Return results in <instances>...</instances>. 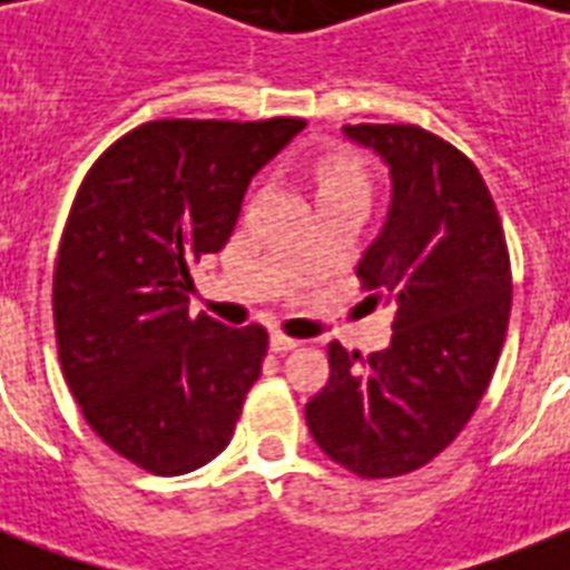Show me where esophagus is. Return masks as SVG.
Instances as JSON below:
<instances>
[{"mask_svg":"<svg viewBox=\"0 0 570 570\" xmlns=\"http://www.w3.org/2000/svg\"><path fill=\"white\" fill-rule=\"evenodd\" d=\"M268 346H272V352H293V348L302 346V340L286 337V334H281V331H275V334L268 337Z\"/></svg>","mask_w":570,"mask_h":570,"instance_id":"34e87169","label":"esophagus"}]
</instances>
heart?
Instances as JSON below:
<instances>
[{
	"label": "heart",
	"mask_w": 570,
	"mask_h": 570,
	"mask_svg": "<svg viewBox=\"0 0 570 570\" xmlns=\"http://www.w3.org/2000/svg\"><path fill=\"white\" fill-rule=\"evenodd\" d=\"M316 186L320 195L340 189H366L364 165L352 154H328L316 163Z\"/></svg>",
	"instance_id": "heart-1"
}]
</instances>
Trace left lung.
I'll return each mask as SVG.
<instances>
[{"label": "left lung", "instance_id": "8db88e82", "mask_svg": "<svg viewBox=\"0 0 570 570\" xmlns=\"http://www.w3.org/2000/svg\"><path fill=\"white\" fill-rule=\"evenodd\" d=\"M390 168L384 227L357 263L366 302L393 307L390 346L331 379L304 407L320 450L364 479L423 468L450 446L494 375L512 311L497 206L468 156L414 124L343 127Z\"/></svg>", "mask_w": 570, "mask_h": 570}]
</instances>
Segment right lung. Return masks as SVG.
Returning a JSON list of instances; mask_svg holds the SVG:
<instances>
[{"label":"right lung","instance_id":"add662e5","mask_svg":"<svg viewBox=\"0 0 570 570\" xmlns=\"http://www.w3.org/2000/svg\"><path fill=\"white\" fill-rule=\"evenodd\" d=\"M302 129L150 120L76 191L52 277L61 370L94 432L156 476L213 461L259 379L266 328L191 320L189 266L227 245L250 177Z\"/></svg>","mask_w":570,"mask_h":570}]
</instances>
